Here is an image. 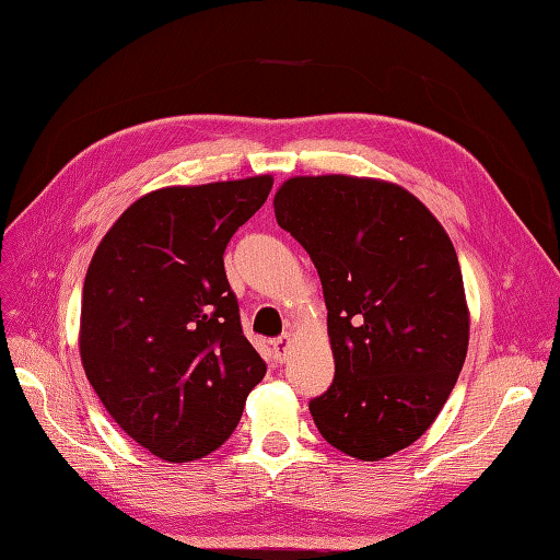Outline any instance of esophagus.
I'll list each match as a JSON object with an SVG mask.
<instances>
[{
  "mask_svg": "<svg viewBox=\"0 0 560 560\" xmlns=\"http://www.w3.org/2000/svg\"><path fill=\"white\" fill-rule=\"evenodd\" d=\"M289 343H291V334H281L279 339L271 341V346H275V358L279 362L285 360V350H289Z\"/></svg>",
  "mask_w": 560,
  "mask_h": 560,
  "instance_id": "esophagus-1",
  "label": "esophagus"
}]
</instances>
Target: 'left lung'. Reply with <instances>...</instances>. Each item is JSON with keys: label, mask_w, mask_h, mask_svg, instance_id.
<instances>
[{"label": "left lung", "mask_w": 560, "mask_h": 560, "mask_svg": "<svg viewBox=\"0 0 560 560\" xmlns=\"http://www.w3.org/2000/svg\"><path fill=\"white\" fill-rule=\"evenodd\" d=\"M279 226L317 267L336 374L310 400L319 434L358 460L418 441L467 355L458 255L434 214L396 184L295 176L275 195Z\"/></svg>", "instance_id": "1"}]
</instances>
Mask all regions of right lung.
Masks as SVG:
<instances>
[{"label": "right lung", "mask_w": 560, "mask_h": 560, "mask_svg": "<svg viewBox=\"0 0 560 560\" xmlns=\"http://www.w3.org/2000/svg\"><path fill=\"white\" fill-rule=\"evenodd\" d=\"M271 184L253 176L142 195L88 267L78 339L88 382L114 422L162 460L217 451L267 372L243 336L224 250Z\"/></svg>", "instance_id": "add662e5"}]
</instances>
